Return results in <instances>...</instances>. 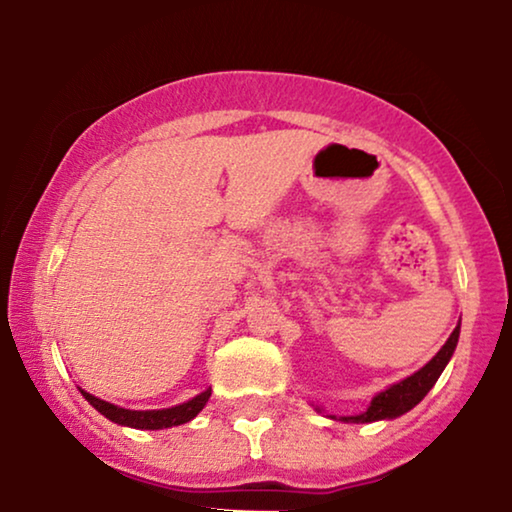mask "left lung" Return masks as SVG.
<instances>
[{"instance_id": "1", "label": "left lung", "mask_w": 512, "mask_h": 512, "mask_svg": "<svg viewBox=\"0 0 512 512\" xmlns=\"http://www.w3.org/2000/svg\"><path fill=\"white\" fill-rule=\"evenodd\" d=\"M459 328L461 326L457 324V328H454L445 345L440 347V352L433 356V359L426 363L424 368H419L415 375L405 377V380H401L398 384H391L389 389L380 391V394L370 401L366 412H361V415H354V417H340V422H354V424L380 422V419L401 417L408 410L415 408V405L422 401L426 394H429L433 384L438 382V377L445 370L447 361L452 359L454 349H457V342H459ZM331 419H335V417H331Z\"/></svg>"}]
</instances>
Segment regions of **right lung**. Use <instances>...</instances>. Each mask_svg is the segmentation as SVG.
I'll use <instances>...</instances> for the list:
<instances>
[{
	"instance_id": "1",
	"label": "right lung",
	"mask_w": 512,
	"mask_h": 512,
	"mask_svg": "<svg viewBox=\"0 0 512 512\" xmlns=\"http://www.w3.org/2000/svg\"><path fill=\"white\" fill-rule=\"evenodd\" d=\"M81 394L97 412H100V415L111 419L114 424L132 426V429L158 431V429H170V426L191 422V419L207 405L209 396H212V389L202 391V394L191 398V401L174 405V408H165V410H125V408H118V405H114V403L102 401V398L88 394V391H83V389H81Z\"/></svg>"
}]
</instances>
